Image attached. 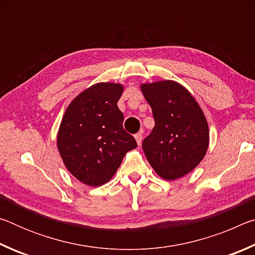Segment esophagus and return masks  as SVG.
Masks as SVG:
<instances>
[{"mask_svg":"<svg viewBox=\"0 0 255 255\" xmlns=\"http://www.w3.org/2000/svg\"><path fill=\"white\" fill-rule=\"evenodd\" d=\"M135 139L137 141L138 145L141 144V140H143V135H141V132H137L135 135Z\"/></svg>","mask_w":255,"mask_h":255,"instance_id":"1","label":"esophagus"}]
</instances>
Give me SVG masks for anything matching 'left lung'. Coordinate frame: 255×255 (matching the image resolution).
Masks as SVG:
<instances>
[{"instance_id":"obj_1","label":"left lung","mask_w":255,"mask_h":255,"mask_svg":"<svg viewBox=\"0 0 255 255\" xmlns=\"http://www.w3.org/2000/svg\"><path fill=\"white\" fill-rule=\"evenodd\" d=\"M152 108L155 126L143 141L154 171L165 180L190 173L205 157L209 145L208 123L196 99L175 81L140 85Z\"/></svg>"}]
</instances>
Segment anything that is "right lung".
<instances>
[{
  "label": "right lung",
  "mask_w": 255,
  "mask_h": 255,
  "mask_svg": "<svg viewBox=\"0 0 255 255\" xmlns=\"http://www.w3.org/2000/svg\"><path fill=\"white\" fill-rule=\"evenodd\" d=\"M119 83H97L74 98L58 129L57 148L66 169L90 187L107 183L127 152L137 147L123 127Z\"/></svg>",
  "instance_id": "1"
}]
</instances>
